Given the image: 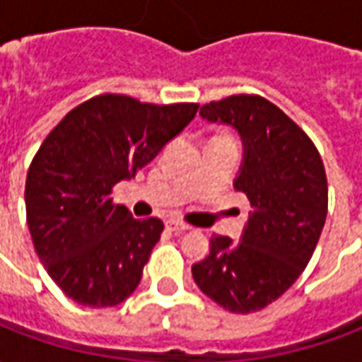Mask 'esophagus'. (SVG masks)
<instances>
[{
    "instance_id": "34e87169",
    "label": "esophagus",
    "mask_w": 362,
    "mask_h": 362,
    "mask_svg": "<svg viewBox=\"0 0 362 362\" xmlns=\"http://www.w3.org/2000/svg\"><path fill=\"white\" fill-rule=\"evenodd\" d=\"M166 227L170 228V230H174V233H184V230H188V228H192L188 225V223H184V221H180V219L166 221Z\"/></svg>"
}]
</instances>
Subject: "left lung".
<instances>
[{"label":"left lung","instance_id":"8db88e82","mask_svg":"<svg viewBox=\"0 0 362 362\" xmlns=\"http://www.w3.org/2000/svg\"><path fill=\"white\" fill-rule=\"evenodd\" d=\"M199 114L243 137L235 188L246 194L252 213L238 244L211 236V250L192 275L225 310L252 314L277 300L310 262L327 215L326 168L303 127L264 96H227Z\"/></svg>","mask_w":362,"mask_h":362}]
</instances>
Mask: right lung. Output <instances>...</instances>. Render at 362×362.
I'll use <instances>...</instances> for the list:
<instances>
[{
	"label": "right lung",
	"instance_id": "1",
	"mask_svg": "<svg viewBox=\"0 0 362 362\" xmlns=\"http://www.w3.org/2000/svg\"><path fill=\"white\" fill-rule=\"evenodd\" d=\"M199 104L96 95L69 110L28 166L27 223L52 279L81 306L108 308L134 293L165 223L135 219L112 189L149 165Z\"/></svg>",
	"mask_w": 362,
	"mask_h": 362
}]
</instances>
